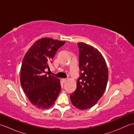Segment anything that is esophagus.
I'll return each instance as SVG.
<instances>
[{"label":"esophagus","instance_id":"obj_1","mask_svg":"<svg viewBox=\"0 0 134 134\" xmlns=\"http://www.w3.org/2000/svg\"><path fill=\"white\" fill-rule=\"evenodd\" d=\"M62 81L63 83H65L67 81V79H62Z\"/></svg>","mask_w":134,"mask_h":134}]
</instances>
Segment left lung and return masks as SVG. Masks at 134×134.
<instances>
[{
	"mask_svg": "<svg viewBox=\"0 0 134 134\" xmlns=\"http://www.w3.org/2000/svg\"><path fill=\"white\" fill-rule=\"evenodd\" d=\"M80 76L75 92L71 94L72 104L81 110L93 107L106 90L108 69L103 56L97 48L78 42Z\"/></svg>",
	"mask_w": 134,
	"mask_h": 134,
	"instance_id": "obj_1",
	"label": "left lung"
}]
</instances>
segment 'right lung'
Returning a JSON list of instances; mask_svg holds the SVG:
<instances>
[{
    "label": "right lung",
    "instance_id": "add662e5",
    "mask_svg": "<svg viewBox=\"0 0 134 134\" xmlns=\"http://www.w3.org/2000/svg\"><path fill=\"white\" fill-rule=\"evenodd\" d=\"M65 42L51 38H41L33 44L24 56L20 82L29 100L38 109L51 108L60 92V79L45 74V70L49 69V64Z\"/></svg>",
    "mask_w": 134,
    "mask_h": 134
}]
</instances>
